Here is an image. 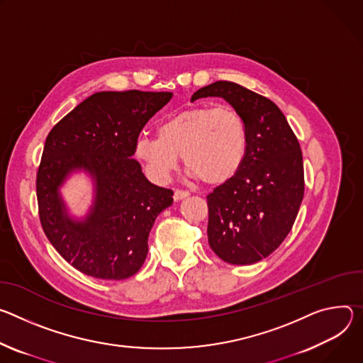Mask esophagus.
Returning a JSON list of instances; mask_svg holds the SVG:
<instances>
[{
  "instance_id": "esophagus-1",
  "label": "esophagus",
  "mask_w": 363,
  "mask_h": 363,
  "mask_svg": "<svg viewBox=\"0 0 363 363\" xmlns=\"http://www.w3.org/2000/svg\"><path fill=\"white\" fill-rule=\"evenodd\" d=\"M187 196H189V191H187V190H180V189H176V190H174V194H173L176 202H177V200H182V199L187 197Z\"/></svg>"
}]
</instances>
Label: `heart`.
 Instances as JSON below:
<instances>
[{"mask_svg":"<svg viewBox=\"0 0 363 363\" xmlns=\"http://www.w3.org/2000/svg\"><path fill=\"white\" fill-rule=\"evenodd\" d=\"M248 152L244 116L229 105H196L166 116L157 137L143 135L135 157L155 182H167L183 155L189 174L209 186L229 182Z\"/></svg>","mask_w":363,"mask_h":363,"instance_id":"b5f03b06","label":"heart"}]
</instances>
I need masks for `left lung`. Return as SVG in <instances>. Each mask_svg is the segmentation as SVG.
Masks as SVG:
<instances>
[{
  "instance_id": "obj_1",
  "label": "left lung",
  "mask_w": 363,
  "mask_h": 363,
  "mask_svg": "<svg viewBox=\"0 0 363 363\" xmlns=\"http://www.w3.org/2000/svg\"><path fill=\"white\" fill-rule=\"evenodd\" d=\"M220 96L248 127L242 167L208 194V239L225 262L248 265L267 258L286 239L304 196L298 140L284 113L268 98L228 80L208 85L191 101Z\"/></svg>"
}]
</instances>
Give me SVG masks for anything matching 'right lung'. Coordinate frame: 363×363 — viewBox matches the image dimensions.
Listing matches in <instances>:
<instances>
[{"mask_svg": "<svg viewBox=\"0 0 363 363\" xmlns=\"http://www.w3.org/2000/svg\"><path fill=\"white\" fill-rule=\"evenodd\" d=\"M172 92H96L50 130L35 177L38 218L55 250L77 271L125 279L143 267L155 218L173 203V190L152 184L133 160L148 119ZM76 168L97 183L91 215L72 221L57 193Z\"/></svg>", "mask_w": 363, "mask_h": 363, "instance_id": "add662e5", "label": "right lung"}]
</instances>
